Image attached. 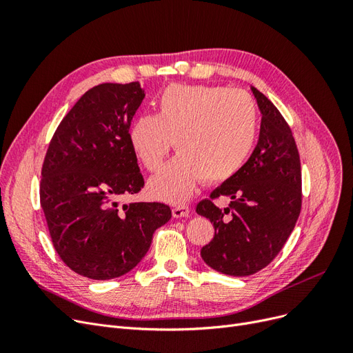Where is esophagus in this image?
<instances>
[{
	"instance_id": "obj_1",
	"label": "esophagus",
	"mask_w": 353,
	"mask_h": 353,
	"mask_svg": "<svg viewBox=\"0 0 353 353\" xmlns=\"http://www.w3.org/2000/svg\"><path fill=\"white\" fill-rule=\"evenodd\" d=\"M190 213V208L187 205H176L172 208L174 218H187Z\"/></svg>"
}]
</instances>
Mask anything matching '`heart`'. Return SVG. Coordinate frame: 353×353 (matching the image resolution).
Masks as SVG:
<instances>
[{
  "label": "heart",
  "instance_id": "obj_1",
  "mask_svg": "<svg viewBox=\"0 0 353 353\" xmlns=\"http://www.w3.org/2000/svg\"><path fill=\"white\" fill-rule=\"evenodd\" d=\"M258 132L250 95L209 85L172 83L157 99L156 114L137 117L130 130L135 156L148 172L162 166L170 141L179 153L150 179V193L185 201L200 179L218 184L236 175L249 159Z\"/></svg>",
  "mask_w": 353,
  "mask_h": 353
}]
</instances>
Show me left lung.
Masks as SVG:
<instances>
[{
	"mask_svg": "<svg viewBox=\"0 0 353 353\" xmlns=\"http://www.w3.org/2000/svg\"><path fill=\"white\" fill-rule=\"evenodd\" d=\"M252 91L262 113L258 144L239 172L196 208L215 228L201 259L234 276L256 274L274 261L302 208L301 157L290 126L261 91ZM218 196L232 199L228 208L214 206Z\"/></svg>",
	"mask_w": 353,
	"mask_h": 353,
	"instance_id": "left-lung-1",
	"label": "left lung"
}]
</instances>
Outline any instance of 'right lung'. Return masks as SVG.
Segmentation results:
<instances>
[{"instance_id":"obj_1","label":"right lung","mask_w":353,"mask_h":353,"mask_svg":"<svg viewBox=\"0 0 353 353\" xmlns=\"http://www.w3.org/2000/svg\"><path fill=\"white\" fill-rule=\"evenodd\" d=\"M144 95L138 82L88 90L63 117L42 163L39 200L52 245L72 271L91 280L130 272L172 216L165 203L119 206L144 187L130 141Z\"/></svg>"}]
</instances>
